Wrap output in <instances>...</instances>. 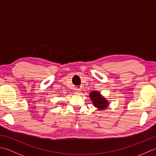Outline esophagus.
I'll use <instances>...</instances> for the list:
<instances>
[{"mask_svg":"<svg viewBox=\"0 0 156 156\" xmlns=\"http://www.w3.org/2000/svg\"><path fill=\"white\" fill-rule=\"evenodd\" d=\"M80 93H81V92H80V90H76L74 91L75 94H80Z\"/></svg>","mask_w":156,"mask_h":156,"instance_id":"1","label":"esophagus"}]
</instances>
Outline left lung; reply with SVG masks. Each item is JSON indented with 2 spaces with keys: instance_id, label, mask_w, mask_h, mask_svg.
Returning a JSON list of instances; mask_svg holds the SVG:
<instances>
[{
  "instance_id": "1",
  "label": "left lung",
  "mask_w": 156,
  "mask_h": 156,
  "mask_svg": "<svg viewBox=\"0 0 156 156\" xmlns=\"http://www.w3.org/2000/svg\"><path fill=\"white\" fill-rule=\"evenodd\" d=\"M89 97L92 102V104L99 111H102L108 107L109 102L98 91L94 90L89 94Z\"/></svg>"
}]
</instances>
